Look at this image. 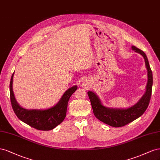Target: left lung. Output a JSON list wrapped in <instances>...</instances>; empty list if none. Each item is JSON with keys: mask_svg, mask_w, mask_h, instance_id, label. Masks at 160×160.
Instances as JSON below:
<instances>
[{"mask_svg": "<svg viewBox=\"0 0 160 160\" xmlns=\"http://www.w3.org/2000/svg\"><path fill=\"white\" fill-rule=\"evenodd\" d=\"M132 49L140 53L144 58L145 66L148 69V81L147 86H146V92L138 103L135 104L134 106L127 109H113L106 108L105 107L102 106L98 97L95 94V93L92 91L88 92V97L90 98L95 117L98 120L114 127L125 126L141 117L148 107L150 98H151L153 76L148 58L142 50L138 49L135 46H132Z\"/></svg>", "mask_w": 160, "mask_h": 160, "instance_id": "left-lung-1", "label": "left lung"}]
</instances>
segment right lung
<instances>
[{
	"label": "right lung",
	"instance_id": "1",
	"mask_svg": "<svg viewBox=\"0 0 160 160\" xmlns=\"http://www.w3.org/2000/svg\"><path fill=\"white\" fill-rule=\"evenodd\" d=\"M13 73L10 82L11 102L17 117L26 124L41 131L54 129L64 119L66 116L68 102L72 94L77 90V86L68 89L56 105L45 110H27L21 107L16 101L12 91Z\"/></svg>",
	"mask_w": 160,
	"mask_h": 160
}]
</instances>
